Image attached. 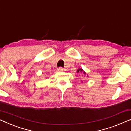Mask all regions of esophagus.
<instances>
[{
    "label": "esophagus",
    "instance_id": "1",
    "mask_svg": "<svg viewBox=\"0 0 131 131\" xmlns=\"http://www.w3.org/2000/svg\"><path fill=\"white\" fill-rule=\"evenodd\" d=\"M58 71H59V72L63 71V68H58Z\"/></svg>",
    "mask_w": 131,
    "mask_h": 131
}]
</instances>
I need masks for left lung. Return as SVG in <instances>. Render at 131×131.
Returning a JSON list of instances; mask_svg holds the SVG:
<instances>
[{"mask_svg": "<svg viewBox=\"0 0 131 131\" xmlns=\"http://www.w3.org/2000/svg\"><path fill=\"white\" fill-rule=\"evenodd\" d=\"M76 72H77V73H83V74H84V75H86V73L82 69V68H79V69H77ZM87 76L88 77V75H87ZM82 82H83L82 81Z\"/></svg>", "mask_w": 131, "mask_h": 131, "instance_id": "left-lung-1", "label": "left lung"}]
</instances>
